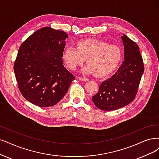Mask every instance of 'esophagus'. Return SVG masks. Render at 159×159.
<instances>
[{
    "label": "esophagus",
    "mask_w": 159,
    "mask_h": 159,
    "mask_svg": "<svg viewBox=\"0 0 159 159\" xmlns=\"http://www.w3.org/2000/svg\"><path fill=\"white\" fill-rule=\"evenodd\" d=\"M79 79L80 80V81H84V82H86V81H88L89 80V79H86V78H83V77H79Z\"/></svg>",
    "instance_id": "1"
}]
</instances>
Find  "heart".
Listing matches in <instances>:
<instances>
[{"instance_id":"heart-1","label":"heart","mask_w":159,"mask_h":159,"mask_svg":"<svg viewBox=\"0 0 159 159\" xmlns=\"http://www.w3.org/2000/svg\"><path fill=\"white\" fill-rule=\"evenodd\" d=\"M121 58L122 51L119 46L95 39L80 40L76 44V48L67 46L63 54V60L70 69H76L86 60L87 66L83 73L94 74L98 77L113 73Z\"/></svg>"}]
</instances>
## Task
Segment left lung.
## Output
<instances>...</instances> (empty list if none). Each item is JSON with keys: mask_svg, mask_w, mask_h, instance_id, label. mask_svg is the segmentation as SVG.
I'll return each mask as SVG.
<instances>
[{"mask_svg": "<svg viewBox=\"0 0 159 159\" xmlns=\"http://www.w3.org/2000/svg\"><path fill=\"white\" fill-rule=\"evenodd\" d=\"M125 60L111 78L103 81L92 97L96 106L103 111H113L126 106L136 97L144 66L137 44L123 34Z\"/></svg>", "mask_w": 159, "mask_h": 159, "instance_id": "8db88e82", "label": "left lung"}]
</instances>
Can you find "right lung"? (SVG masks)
<instances>
[{"label":"right lung","mask_w":159,"mask_h":159,"mask_svg":"<svg viewBox=\"0 0 159 159\" xmlns=\"http://www.w3.org/2000/svg\"><path fill=\"white\" fill-rule=\"evenodd\" d=\"M67 38L66 32L44 27L20 46L14 70L19 90L29 102L50 107L66 94L75 79L63 63Z\"/></svg>","instance_id":"1"}]
</instances>
